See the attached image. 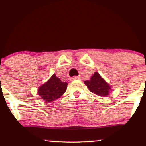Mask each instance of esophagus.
Wrapping results in <instances>:
<instances>
[{
	"mask_svg": "<svg viewBox=\"0 0 146 146\" xmlns=\"http://www.w3.org/2000/svg\"><path fill=\"white\" fill-rule=\"evenodd\" d=\"M80 76H74L71 78L72 80H80Z\"/></svg>",
	"mask_w": 146,
	"mask_h": 146,
	"instance_id": "esophagus-1",
	"label": "esophagus"
}]
</instances>
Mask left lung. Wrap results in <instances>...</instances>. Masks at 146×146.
Here are the masks:
<instances>
[{
  "label": "left lung",
  "mask_w": 146,
  "mask_h": 146,
  "mask_svg": "<svg viewBox=\"0 0 146 146\" xmlns=\"http://www.w3.org/2000/svg\"><path fill=\"white\" fill-rule=\"evenodd\" d=\"M84 82L90 92L99 96H108L111 90L110 85L97 72H95L90 80H86Z\"/></svg>",
  "instance_id": "8db88e82"
}]
</instances>
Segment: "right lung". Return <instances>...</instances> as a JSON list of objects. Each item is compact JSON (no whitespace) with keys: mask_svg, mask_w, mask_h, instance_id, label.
<instances>
[{"mask_svg":"<svg viewBox=\"0 0 146 146\" xmlns=\"http://www.w3.org/2000/svg\"><path fill=\"white\" fill-rule=\"evenodd\" d=\"M68 83L62 82L56 75L53 74L45 84L38 89V95L47 102H51L61 97L67 88Z\"/></svg>","mask_w":146,"mask_h":146,"instance_id":"obj_1","label":"right lung"}]
</instances>
